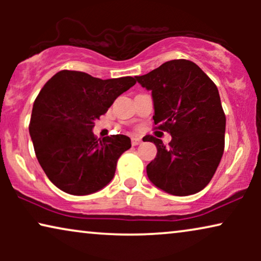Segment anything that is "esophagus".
I'll return each instance as SVG.
<instances>
[{"label":"esophagus","mask_w":261,"mask_h":261,"mask_svg":"<svg viewBox=\"0 0 261 261\" xmlns=\"http://www.w3.org/2000/svg\"><path fill=\"white\" fill-rule=\"evenodd\" d=\"M139 144H141V139H139V138H132V145H133V146H138Z\"/></svg>","instance_id":"esophagus-1"}]
</instances>
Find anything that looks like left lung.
Returning a JSON list of instances; mask_svg holds the SVG:
<instances>
[{"instance_id": "1", "label": "left lung", "mask_w": 261, "mask_h": 261, "mask_svg": "<svg viewBox=\"0 0 261 261\" xmlns=\"http://www.w3.org/2000/svg\"><path fill=\"white\" fill-rule=\"evenodd\" d=\"M135 78L152 91L156 128L172 137L169 147L152 135L144 138L156 146L155 158L146 167L148 179L174 196L203 190L224 149L226 115L215 83L185 59L170 60Z\"/></svg>"}]
</instances>
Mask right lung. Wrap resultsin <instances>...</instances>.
<instances>
[{
	"label": "right lung",
	"instance_id": "obj_1",
	"mask_svg": "<svg viewBox=\"0 0 261 261\" xmlns=\"http://www.w3.org/2000/svg\"><path fill=\"white\" fill-rule=\"evenodd\" d=\"M137 83L133 77L99 80L63 70L44 85L32 110L30 135L48 179L70 195L101 190L115 174L120 155L130 148L126 135L97 139L95 120Z\"/></svg>",
	"mask_w": 261,
	"mask_h": 261
}]
</instances>
